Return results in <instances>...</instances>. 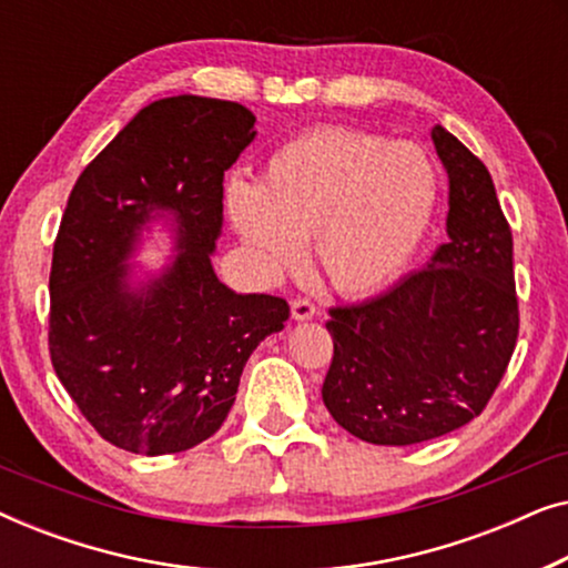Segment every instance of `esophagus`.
<instances>
[{
  "instance_id": "1",
  "label": "esophagus",
  "mask_w": 568,
  "mask_h": 568,
  "mask_svg": "<svg viewBox=\"0 0 568 568\" xmlns=\"http://www.w3.org/2000/svg\"><path fill=\"white\" fill-rule=\"evenodd\" d=\"M315 313H317V307H315L313 300H307V297L292 300V317H294V321H313Z\"/></svg>"
}]
</instances>
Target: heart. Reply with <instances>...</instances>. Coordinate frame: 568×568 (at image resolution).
Returning a JSON list of instances; mask_svg holds the SVG:
<instances>
[{
    "instance_id": "heart-1",
    "label": "heart",
    "mask_w": 568,
    "mask_h": 568,
    "mask_svg": "<svg viewBox=\"0 0 568 568\" xmlns=\"http://www.w3.org/2000/svg\"><path fill=\"white\" fill-rule=\"evenodd\" d=\"M437 196V168L418 144L325 126L271 154L258 185L232 181L227 212L263 271L294 268L313 240L321 274L356 297L406 268Z\"/></svg>"
}]
</instances>
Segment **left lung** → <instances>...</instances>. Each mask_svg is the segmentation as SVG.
Returning a JSON list of instances; mask_svg holds the SVG:
<instances>
[{
	"instance_id": "obj_1",
	"label": "left lung",
	"mask_w": 568,
	"mask_h": 568,
	"mask_svg": "<svg viewBox=\"0 0 568 568\" xmlns=\"http://www.w3.org/2000/svg\"><path fill=\"white\" fill-rule=\"evenodd\" d=\"M449 178L445 245L362 305L331 307L323 403L348 434L406 447L480 416L519 336L511 230L484 162L442 126Z\"/></svg>"
}]
</instances>
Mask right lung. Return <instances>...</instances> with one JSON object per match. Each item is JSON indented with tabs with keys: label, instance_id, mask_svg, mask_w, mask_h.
<instances>
[{
	"label": "right lung",
	"instance_id": "1",
	"mask_svg": "<svg viewBox=\"0 0 568 568\" xmlns=\"http://www.w3.org/2000/svg\"><path fill=\"white\" fill-rule=\"evenodd\" d=\"M253 126L232 100H154L69 193L49 276L51 364L100 437L126 453H183L212 437L247 356L290 317L286 300L232 292L212 268L224 170ZM162 213L182 253L131 287L122 261Z\"/></svg>",
	"mask_w": 568,
	"mask_h": 568
}]
</instances>
